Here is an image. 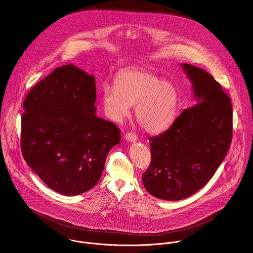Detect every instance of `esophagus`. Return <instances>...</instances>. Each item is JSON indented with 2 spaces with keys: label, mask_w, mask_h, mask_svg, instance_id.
Segmentation results:
<instances>
[{
  "label": "esophagus",
  "mask_w": 253,
  "mask_h": 253,
  "mask_svg": "<svg viewBox=\"0 0 253 253\" xmlns=\"http://www.w3.org/2000/svg\"><path fill=\"white\" fill-rule=\"evenodd\" d=\"M137 138L136 134H133V133H128L125 135V139L129 142H135Z\"/></svg>",
  "instance_id": "esophagus-1"
}]
</instances>
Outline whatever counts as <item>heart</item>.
<instances>
[{
  "label": "heart",
  "mask_w": 253,
  "mask_h": 253,
  "mask_svg": "<svg viewBox=\"0 0 253 253\" xmlns=\"http://www.w3.org/2000/svg\"><path fill=\"white\" fill-rule=\"evenodd\" d=\"M101 97L106 116L121 122L134 105V116L147 132L167 129L174 120L179 94L174 84L146 70H125L115 80V85L104 84Z\"/></svg>",
  "instance_id": "heart-1"
}]
</instances>
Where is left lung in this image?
Returning a JSON list of instances; mask_svg holds the SVG:
<instances>
[{"instance_id": "obj_1", "label": "left lung", "mask_w": 253, "mask_h": 253, "mask_svg": "<svg viewBox=\"0 0 253 253\" xmlns=\"http://www.w3.org/2000/svg\"><path fill=\"white\" fill-rule=\"evenodd\" d=\"M197 104L186 109L163 134L149 137L151 164L142 174L146 191L165 200L194 195L214 174L232 139V106L205 70L181 63Z\"/></svg>"}]
</instances>
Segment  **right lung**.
<instances>
[{
	"label": "right lung",
	"mask_w": 253,
	"mask_h": 253,
	"mask_svg": "<svg viewBox=\"0 0 253 253\" xmlns=\"http://www.w3.org/2000/svg\"><path fill=\"white\" fill-rule=\"evenodd\" d=\"M95 78L73 64L56 68L24 101L21 149L29 167L67 196L97 184L120 130L96 116Z\"/></svg>",
	"instance_id": "right-lung-1"
}]
</instances>
